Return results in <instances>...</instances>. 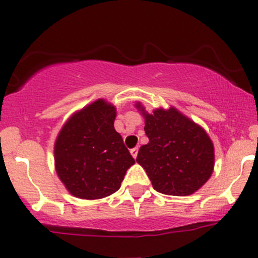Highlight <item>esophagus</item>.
<instances>
[{
    "mask_svg": "<svg viewBox=\"0 0 258 258\" xmlns=\"http://www.w3.org/2000/svg\"><path fill=\"white\" fill-rule=\"evenodd\" d=\"M137 153H139V148H137V147L132 148V150H131V155H132V157L136 158V157H137Z\"/></svg>",
    "mask_w": 258,
    "mask_h": 258,
    "instance_id": "obj_1",
    "label": "esophagus"
}]
</instances>
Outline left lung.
I'll return each mask as SVG.
<instances>
[{"instance_id": "8db88e82", "label": "left lung", "mask_w": 258, "mask_h": 258, "mask_svg": "<svg viewBox=\"0 0 258 258\" xmlns=\"http://www.w3.org/2000/svg\"><path fill=\"white\" fill-rule=\"evenodd\" d=\"M135 106L144 116L148 137L136 161L153 188L170 196L195 194L209 181L215 167V147L207 132L175 107L148 113L141 102Z\"/></svg>"}]
</instances>
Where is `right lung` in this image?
<instances>
[{
    "mask_svg": "<svg viewBox=\"0 0 258 258\" xmlns=\"http://www.w3.org/2000/svg\"><path fill=\"white\" fill-rule=\"evenodd\" d=\"M116 107L103 98L71 114L54 141V168L72 196L100 200L118 191L135 163L114 130Z\"/></svg>",
    "mask_w": 258,
    "mask_h": 258,
    "instance_id": "1",
    "label": "right lung"
}]
</instances>
